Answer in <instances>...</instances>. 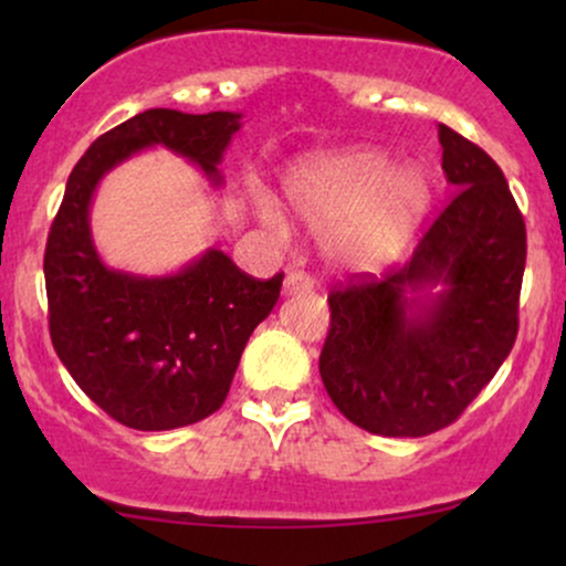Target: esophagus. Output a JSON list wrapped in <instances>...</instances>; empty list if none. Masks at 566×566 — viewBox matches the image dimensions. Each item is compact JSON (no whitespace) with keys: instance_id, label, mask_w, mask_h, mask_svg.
<instances>
[{"instance_id":"1","label":"esophagus","mask_w":566,"mask_h":566,"mask_svg":"<svg viewBox=\"0 0 566 566\" xmlns=\"http://www.w3.org/2000/svg\"><path fill=\"white\" fill-rule=\"evenodd\" d=\"M314 290V279H311L305 271H290L287 279H284V292L287 295H295V292H311Z\"/></svg>"}]
</instances>
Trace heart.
Masks as SVG:
<instances>
[{
  "instance_id": "b5f03b06",
  "label": "heart",
  "mask_w": 566,
  "mask_h": 566,
  "mask_svg": "<svg viewBox=\"0 0 566 566\" xmlns=\"http://www.w3.org/2000/svg\"><path fill=\"white\" fill-rule=\"evenodd\" d=\"M292 210L314 229H329V258L350 274L388 269L423 223L431 207V180L415 165L394 167L380 148H350L311 159L284 178ZM263 218L284 229L274 201H263Z\"/></svg>"
}]
</instances>
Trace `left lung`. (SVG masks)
Listing matches in <instances>:
<instances>
[{
  "instance_id": "1",
  "label": "left lung",
  "mask_w": 566,
  "mask_h": 566,
  "mask_svg": "<svg viewBox=\"0 0 566 566\" xmlns=\"http://www.w3.org/2000/svg\"><path fill=\"white\" fill-rule=\"evenodd\" d=\"M452 199L405 265L329 292L319 373L354 426L428 437L495 378L518 333L527 229L490 154L439 125ZM437 289V293H431Z\"/></svg>"
}]
</instances>
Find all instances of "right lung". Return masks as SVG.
<instances>
[{"mask_svg": "<svg viewBox=\"0 0 566 566\" xmlns=\"http://www.w3.org/2000/svg\"><path fill=\"white\" fill-rule=\"evenodd\" d=\"M239 119L172 108L135 114L76 161L50 226L44 284L55 354L103 412L135 431H170L220 409L284 274L255 279L220 250L170 276L114 271L95 252L90 201L103 175L148 146L170 148L220 184L218 161Z\"/></svg>", "mask_w": 566, "mask_h": 566, "instance_id": "right-lung-1", "label": "right lung"}]
</instances>
